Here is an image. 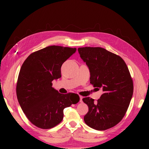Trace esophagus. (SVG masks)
<instances>
[{
  "label": "esophagus",
  "mask_w": 149,
  "mask_h": 149,
  "mask_svg": "<svg viewBox=\"0 0 149 149\" xmlns=\"http://www.w3.org/2000/svg\"><path fill=\"white\" fill-rule=\"evenodd\" d=\"M82 99H83V97H81V96H79V101L82 102Z\"/></svg>",
  "instance_id": "1"
}]
</instances>
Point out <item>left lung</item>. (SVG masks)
I'll list each match as a JSON object with an SVG mask.
<instances>
[{
  "instance_id": "left-lung-1",
  "label": "left lung",
  "mask_w": 149,
  "mask_h": 149,
  "mask_svg": "<svg viewBox=\"0 0 149 149\" xmlns=\"http://www.w3.org/2000/svg\"><path fill=\"white\" fill-rule=\"evenodd\" d=\"M78 52L89 68L90 83L103 91L97 102L90 97L82 99L89 107L84 121L93 129L108 130L122 120L132 100L129 70L122 58L103 48H79Z\"/></svg>"
}]
</instances>
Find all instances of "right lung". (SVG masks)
I'll return each mask as SVG.
<instances>
[{
    "label": "right lung",
    "instance_id": "add662e5",
    "mask_svg": "<svg viewBox=\"0 0 149 149\" xmlns=\"http://www.w3.org/2000/svg\"><path fill=\"white\" fill-rule=\"evenodd\" d=\"M76 52V48L49 46L29 55L19 73L16 94L28 120L42 129H50L62 122L64 109L76 104L75 93L61 94L52 81L61 77L63 63Z\"/></svg>",
    "mask_w": 149,
    "mask_h": 149
}]
</instances>
